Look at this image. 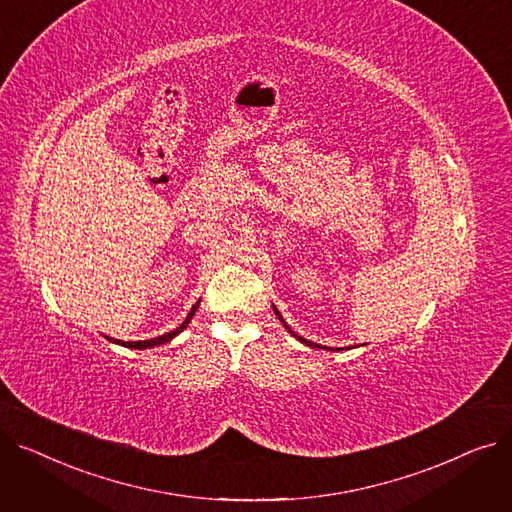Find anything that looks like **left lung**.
Here are the masks:
<instances>
[{
    "label": "left lung",
    "mask_w": 512,
    "mask_h": 512,
    "mask_svg": "<svg viewBox=\"0 0 512 512\" xmlns=\"http://www.w3.org/2000/svg\"><path fill=\"white\" fill-rule=\"evenodd\" d=\"M274 311H276V307H274ZM276 315H278V319H280V321H282V324H284V319H282V315H280L278 311H276ZM284 328H286V330H288V332H290V334H292L294 338H299V340H301L303 344H307V346H311V348H326V346H319V344H315V342H311V340H305L303 336H297V334H294V332H292V330H290V328H288L286 324H284Z\"/></svg>",
    "instance_id": "obj_1"
}]
</instances>
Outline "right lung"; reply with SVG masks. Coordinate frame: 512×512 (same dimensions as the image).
<instances>
[{"mask_svg": "<svg viewBox=\"0 0 512 512\" xmlns=\"http://www.w3.org/2000/svg\"><path fill=\"white\" fill-rule=\"evenodd\" d=\"M197 307H199V303H195V305H193L191 313L186 315V319L182 321L180 328H176V330H172V332H168V334H164V336H157V338H151V340H139V342H120V340H118V344L128 346V348H151V346H157V344H166V342H170L174 336H178V334H180L188 324H191V319H193V315H195ZM107 340H110V338H107Z\"/></svg>", "mask_w": 512, "mask_h": 512, "instance_id": "1", "label": "right lung"}]
</instances>
